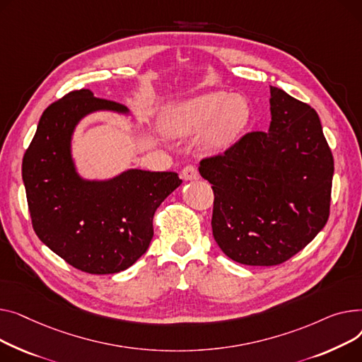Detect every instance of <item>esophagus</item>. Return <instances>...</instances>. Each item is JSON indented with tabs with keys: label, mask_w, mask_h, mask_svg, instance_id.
I'll list each match as a JSON object with an SVG mask.
<instances>
[{
	"label": "esophagus",
	"mask_w": 362,
	"mask_h": 362,
	"mask_svg": "<svg viewBox=\"0 0 362 362\" xmlns=\"http://www.w3.org/2000/svg\"><path fill=\"white\" fill-rule=\"evenodd\" d=\"M181 177L182 180L185 181H194V180H199V171L197 168L193 166V165H187L182 171H181Z\"/></svg>",
	"instance_id": "esophagus-1"
}]
</instances>
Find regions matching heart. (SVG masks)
<instances>
[{
	"label": "heart",
	"mask_w": 362,
	"mask_h": 362,
	"mask_svg": "<svg viewBox=\"0 0 362 362\" xmlns=\"http://www.w3.org/2000/svg\"><path fill=\"white\" fill-rule=\"evenodd\" d=\"M248 118L250 106L243 96L209 92L168 108L160 117V127L171 137H187L204 129L202 148L221 153L235 141Z\"/></svg>",
	"instance_id": "obj_1"
}]
</instances>
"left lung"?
<instances>
[{
    "label": "left lung",
    "mask_w": 362,
    "mask_h": 362,
    "mask_svg": "<svg viewBox=\"0 0 362 362\" xmlns=\"http://www.w3.org/2000/svg\"><path fill=\"white\" fill-rule=\"evenodd\" d=\"M269 132L241 137L200 162L214 188L211 230L247 266H276L310 244L329 219L333 156L310 105L270 86Z\"/></svg>",
    "instance_id": "left-lung-1"
}]
</instances>
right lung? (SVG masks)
I'll return each mask as SVG.
<instances>
[{
  "label": "right lung",
  "instance_id": "right-lung-1",
  "mask_svg": "<svg viewBox=\"0 0 362 362\" xmlns=\"http://www.w3.org/2000/svg\"><path fill=\"white\" fill-rule=\"evenodd\" d=\"M98 111L129 114L89 89L67 93L42 114L23 158V182L39 240L73 267L118 273L133 266L153 238V215L181 185L177 173L129 169L110 180L78 175L71 139L81 118Z\"/></svg>",
  "mask_w": 362,
  "mask_h": 362
}]
</instances>
